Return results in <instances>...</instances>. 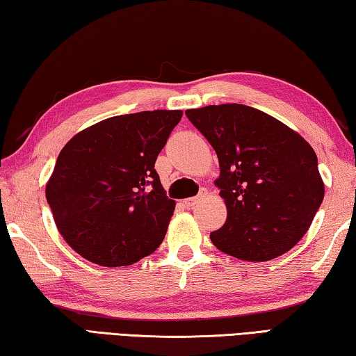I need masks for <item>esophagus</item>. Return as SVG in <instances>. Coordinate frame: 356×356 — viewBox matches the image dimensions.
I'll return each mask as SVG.
<instances>
[{
	"label": "esophagus",
	"instance_id": "obj_1",
	"mask_svg": "<svg viewBox=\"0 0 356 356\" xmlns=\"http://www.w3.org/2000/svg\"><path fill=\"white\" fill-rule=\"evenodd\" d=\"M197 200H200V197H188V200H184V206L186 209H190V207L195 206V204L197 202Z\"/></svg>",
	"mask_w": 356,
	"mask_h": 356
}]
</instances>
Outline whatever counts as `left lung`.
Returning <instances> with one entry per match:
<instances>
[{"label": "left lung", "mask_w": 356, "mask_h": 356, "mask_svg": "<svg viewBox=\"0 0 356 356\" xmlns=\"http://www.w3.org/2000/svg\"><path fill=\"white\" fill-rule=\"evenodd\" d=\"M220 161L215 185L225 226L210 232L220 251L264 262L284 254L308 231L323 201L314 149L297 131L256 108L225 104L186 110Z\"/></svg>", "instance_id": "8db88e82"}]
</instances>
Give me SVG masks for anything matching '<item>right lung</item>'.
I'll return each mask as SVG.
<instances>
[{
  "label": "right lung",
  "mask_w": 356,
  "mask_h": 356,
  "mask_svg": "<svg viewBox=\"0 0 356 356\" xmlns=\"http://www.w3.org/2000/svg\"><path fill=\"white\" fill-rule=\"evenodd\" d=\"M182 114L114 116L63 147L45 196L58 231L78 254L104 267H122L163 242L176 202L154 166Z\"/></svg>",
  "instance_id": "obj_1"
}]
</instances>
